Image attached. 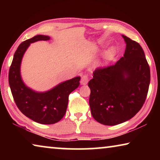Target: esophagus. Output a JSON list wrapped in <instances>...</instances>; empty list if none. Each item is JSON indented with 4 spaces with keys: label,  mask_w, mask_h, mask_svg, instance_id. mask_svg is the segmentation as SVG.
<instances>
[{
    "label": "esophagus",
    "mask_w": 160,
    "mask_h": 160,
    "mask_svg": "<svg viewBox=\"0 0 160 160\" xmlns=\"http://www.w3.org/2000/svg\"><path fill=\"white\" fill-rule=\"evenodd\" d=\"M88 82V76L87 75H84L81 78L80 84L81 85H86Z\"/></svg>",
    "instance_id": "esophagus-1"
}]
</instances>
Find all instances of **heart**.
I'll return each instance as SVG.
<instances>
[{
    "label": "heart",
    "instance_id": "obj_1",
    "mask_svg": "<svg viewBox=\"0 0 160 160\" xmlns=\"http://www.w3.org/2000/svg\"><path fill=\"white\" fill-rule=\"evenodd\" d=\"M116 53V48L114 47H110L107 50L104 51V55H103V58H104L105 61H110L113 56H114Z\"/></svg>",
    "mask_w": 160,
    "mask_h": 160
}]
</instances>
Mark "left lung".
Wrapping results in <instances>:
<instances>
[{
  "mask_svg": "<svg viewBox=\"0 0 160 160\" xmlns=\"http://www.w3.org/2000/svg\"><path fill=\"white\" fill-rule=\"evenodd\" d=\"M126 43L123 57L114 65L97 68L88 82L91 113L99 123L115 126L141 109L148 95L150 70L138 43L122 35Z\"/></svg>",
  "mask_w": 160,
  "mask_h": 160,
  "instance_id": "left-lung-1",
  "label": "left lung"
}]
</instances>
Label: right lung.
Segmentation results:
<instances>
[{"instance_id": "add662e5", "label": "right lung", "mask_w": 160, "mask_h": 160, "mask_svg": "<svg viewBox=\"0 0 160 160\" xmlns=\"http://www.w3.org/2000/svg\"><path fill=\"white\" fill-rule=\"evenodd\" d=\"M49 39L48 36L37 35L22 42L13 56L8 75L10 88L18 109L27 117L42 124L56 123L63 117L69 94L78 88L80 80V77H75L44 92H37L25 85L20 75L24 53L31 43Z\"/></svg>"}]
</instances>
